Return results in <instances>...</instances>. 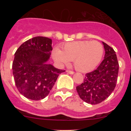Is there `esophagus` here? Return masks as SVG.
<instances>
[{
  "instance_id": "34e87169",
  "label": "esophagus",
  "mask_w": 131,
  "mask_h": 131,
  "mask_svg": "<svg viewBox=\"0 0 131 131\" xmlns=\"http://www.w3.org/2000/svg\"><path fill=\"white\" fill-rule=\"evenodd\" d=\"M66 72L69 73V74H73V73H74V71H70V70H67Z\"/></svg>"
}]
</instances>
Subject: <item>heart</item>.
<instances>
[{"label": "heart", "mask_w": 131, "mask_h": 131, "mask_svg": "<svg viewBox=\"0 0 131 131\" xmlns=\"http://www.w3.org/2000/svg\"><path fill=\"white\" fill-rule=\"evenodd\" d=\"M62 49L54 48V60L60 64H68L73 61L75 68L81 72L93 70L100 63L104 54L102 45L96 40L68 42L62 46Z\"/></svg>", "instance_id": "1"}]
</instances>
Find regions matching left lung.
I'll return each mask as SVG.
<instances>
[{"instance_id": "8db88e82", "label": "left lung", "mask_w": 131, "mask_h": 131, "mask_svg": "<svg viewBox=\"0 0 131 131\" xmlns=\"http://www.w3.org/2000/svg\"><path fill=\"white\" fill-rule=\"evenodd\" d=\"M104 59L96 69L86 73L83 83L76 87L79 96L85 102L98 104L112 93L117 81L119 62L114 50L103 42Z\"/></svg>"}]
</instances>
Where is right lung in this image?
I'll list each match as a JSON object with an SVG mask.
<instances>
[{
    "mask_svg": "<svg viewBox=\"0 0 131 131\" xmlns=\"http://www.w3.org/2000/svg\"><path fill=\"white\" fill-rule=\"evenodd\" d=\"M52 50V39L45 37L27 40L16 50L12 63L14 79L19 92L27 98H45L59 75L65 71L47 63Z\"/></svg>",
    "mask_w": 131,
    "mask_h": 131,
    "instance_id": "right-lung-1",
    "label": "right lung"
}]
</instances>
